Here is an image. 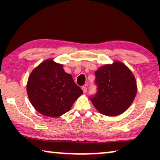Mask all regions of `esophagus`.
I'll return each mask as SVG.
<instances>
[{"instance_id":"34e87169","label":"esophagus","mask_w":160,"mask_h":160,"mask_svg":"<svg viewBox=\"0 0 160 160\" xmlns=\"http://www.w3.org/2000/svg\"><path fill=\"white\" fill-rule=\"evenodd\" d=\"M82 89L83 92H84V93H86L87 92V88L86 87H82Z\"/></svg>"}]
</instances>
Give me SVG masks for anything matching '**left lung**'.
<instances>
[{"instance_id": "8db88e82", "label": "left lung", "mask_w": 160, "mask_h": 160, "mask_svg": "<svg viewBox=\"0 0 160 160\" xmlns=\"http://www.w3.org/2000/svg\"><path fill=\"white\" fill-rule=\"evenodd\" d=\"M95 73L98 91L89 97L94 106L108 117L124 112L137 93L136 82L130 70L117 61L100 67Z\"/></svg>"}]
</instances>
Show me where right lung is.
Segmentation results:
<instances>
[{
  "label": "right lung",
  "instance_id": "add662e5",
  "mask_svg": "<svg viewBox=\"0 0 160 160\" xmlns=\"http://www.w3.org/2000/svg\"><path fill=\"white\" fill-rule=\"evenodd\" d=\"M27 92L30 102L41 114L58 117L68 112L83 94L62 65L48 59L36 67L28 78Z\"/></svg>",
  "mask_w": 160,
  "mask_h": 160
}]
</instances>
